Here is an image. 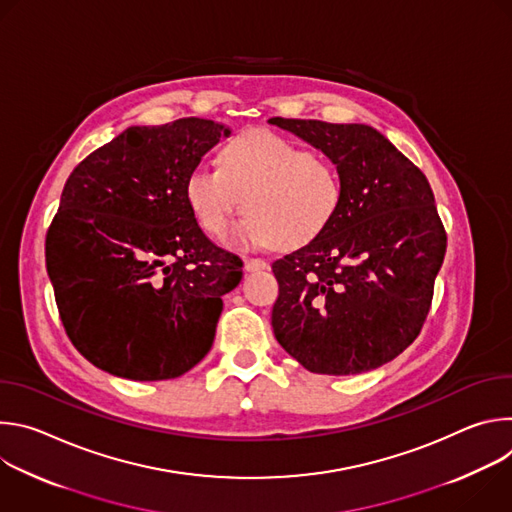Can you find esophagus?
<instances>
[{
  "mask_svg": "<svg viewBox=\"0 0 512 512\" xmlns=\"http://www.w3.org/2000/svg\"><path fill=\"white\" fill-rule=\"evenodd\" d=\"M267 267V261L257 259V257H245V269L247 271H261Z\"/></svg>",
  "mask_w": 512,
  "mask_h": 512,
  "instance_id": "1",
  "label": "esophagus"
}]
</instances>
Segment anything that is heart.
I'll return each instance as SVG.
<instances>
[{
	"label": "heart",
	"instance_id": "obj_1",
	"mask_svg": "<svg viewBox=\"0 0 512 512\" xmlns=\"http://www.w3.org/2000/svg\"><path fill=\"white\" fill-rule=\"evenodd\" d=\"M186 196L200 227L223 237L233 216L249 210L231 241L243 247H298L318 237L338 212V168L302 145L267 129H249L227 141L221 168L196 166Z\"/></svg>",
	"mask_w": 512,
	"mask_h": 512
}]
</instances>
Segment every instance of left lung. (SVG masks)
I'll list each match as a JSON object with an SVG mask.
<instances>
[{"instance_id": "8db88e82", "label": "left lung", "mask_w": 512, "mask_h": 512, "mask_svg": "<svg viewBox=\"0 0 512 512\" xmlns=\"http://www.w3.org/2000/svg\"><path fill=\"white\" fill-rule=\"evenodd\" d=\"M340 172L342 202L308 245L273 261L271 326L318 375L383 367L421 332L446 231L423 172L375 127L271 117Z\"/></svg>"}]
</instances>
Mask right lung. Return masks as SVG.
Returning <instances> with one entry per match:
<instances>
[{"label": "right lung", "instance_id": "1", "mask_svg": "<svg viewBox=\"0 0 512 512\" xmlns=\"http://www.w3.org/2000/svg\"><path fill=\"white\" fill-rule=\"evenodd\" d=\"M229 133L198 117L133 125L68 176L46 269L70 342L97 369L176 379L210 350L243 261L202 233L186 180Z\"/></svg>", "mask_w": 512, "mask_h": 512}]
</instances>
